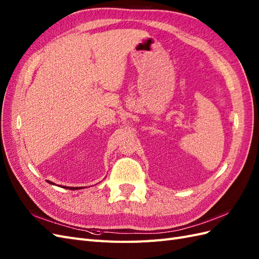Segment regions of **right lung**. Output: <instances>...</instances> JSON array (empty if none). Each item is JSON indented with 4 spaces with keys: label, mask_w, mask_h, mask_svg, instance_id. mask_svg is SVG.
Returning <instances> with one entry per match:
<instances>
[{
    "label": "right lung",
    "mask_w": 259,
    "mask_h": 259,
    "mask_svg": "<svg viewBox=\"0 0 259 259\" xmlns=\"http://www.w3.org/2000/svg\"><path fill=\"white\" fill-rule=\"evenodd\" d=\"M48 183L49 184H51V185H55L54 183H52V182H50V180H48ZM59 187H62V188H65V189H70V190H76V189H82L83 187H67V186H60V185H58Z\"/></svg>",
    "instance_id": "1"
}]
</instances>
